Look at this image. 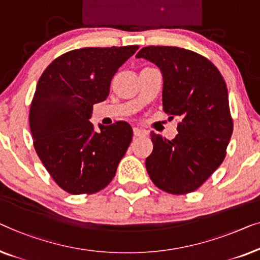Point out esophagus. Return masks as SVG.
I'll return each mask as SVG.
<instances>
[{"label":"esophagus","instance_id":"obj_1","mask_svg":"<svg viewBox=\"0 0 260 260\" xmlns=\"http://www.w3.org/2000/svg\"><path fill=\"white\" fill-rule=\"evenodd\" d=\"M133 134H134V137H141V135L145 134V132L140 128H138V127H134Z\"/></svg>","mask_w":260,"mask_h":260}]
</instances>
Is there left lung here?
I'll return each mask as SVG.
<instances>
[{"label":"left lung","instance_id":"obj_1","mask_svg":"<svg viewBox=\"0 0 260 260\" xmlns=\"http://www.w3.org/2000/svg\"><path fill=\"white\" fill-rule=\"evenodd\" d=\"M160 68L162 108L178 116L173 140L151 132L153 152L146 170L156 187L171 194L198 189L221 165L233 132L225 80L210 60L178 47L148 46L137 54Z\"/></svg>","mask_w":260,"mask_h":260}]
</instances>
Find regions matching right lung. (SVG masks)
<instances>
[{"instance_id":"obj_1","label":"right lung","mask_w":260,"mask_h":260,"mask_svg":"<svg viewBox=\"0 0 260 260\" xmlns=\"http://www.w3.org/2000/svg\"><path fill=\"white\" fill-rule=\"evenodd\" d=\"M139 46L74 49L42 73L30 105L34 147L54 181L71 194H92L116 173L133 138L126 121L99 125L93 105L105 101L113 76Z\"/></svg>"}]
</instances>
